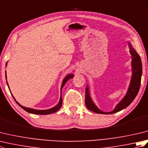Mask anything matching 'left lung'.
<instances>
[{
	"label": "left lung",
	"instance_id": "1",
	"mask_svg": "<svg viewBox=\"0 0 148 148\" xmlns=\"http://www.w3.org/2000/svg\"><path fill=\"white\" fill-rule=\"evenodd\" d=\"M128 45H129L130 52L132 55V76L130 86L129 88H128L126 95L121 100V102L116 106V108L113 111H112L111 112H106L100 110L95 105V103H93L90 95L88 88L87 86L85 91V104L86 108L90 110V111L98 113V114H114L115 112L120 111L123 109L126 108L127 107H128L132 102L134 99L136 98L138 92H139L140 86L141 76H142L143 71L142 62H141L140 56L138 55V53L136 51V50L133 48V47L132 46L130 42H128Z\"/></svg>",
	"mask_w": 148,
	"mask_h": 148
}]
</instances>
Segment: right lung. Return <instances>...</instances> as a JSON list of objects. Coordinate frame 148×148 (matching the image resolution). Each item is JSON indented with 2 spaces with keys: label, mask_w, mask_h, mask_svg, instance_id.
<instances>
[{
  "label": "right lung",
  "mask_w": 148,
  "mask_h": 148,
  "mask_svg": "<svg viewBox=\"0 0 148 148\" xmlns=\"http://www.w3.org/2000/svg\"><path fill=\"white\" fill-rule=\"evenodd\" d=\"M7 65V63H6L5 64V66ZM74 77V75L73 74H69L67 75V76H66L65 77V79H64V81H63V83H62V86H61V92H62V88L63 86H64L65 85V84L66 83V82L69 80L71 79V78ZM5 78H6V74H5ZM7 84L8 86V83L7 82ZM9 87V86H8ZM62 93V92H61ZM12 95V94H11ZM12 97H13V99H14L15 102H16L20 106L21 108L22 109H23L25 111H26L27 112H29V113H32V114H52V113L53 112H55L58 111V110H59L60 109V108L62 107V95L60 96V101L58 102V103L57 105H56L55 107H54V108H51L49 109H46V110H37V109H31V108H25V107L24 106H21L20 103H19L16 100H15V99L14 98V97L12 96Z\"/></svg>",
  "instance_id": "obj_1"
}]
</instances>
